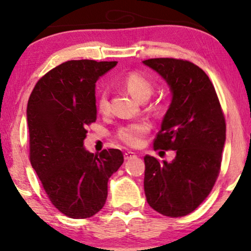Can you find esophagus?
<instances>
[{"mask_svg": "<svg viewBox=\"0 0 251 251\" xmlns=\"http://www.w3.org/2000/svg\"><path fill=\"white\" fill-rule=\"evenodd\" d=\"M136 156H137L136 153H133V152H126V153H125V159H126V160L135 159Z\"/></svg>", "mask_w": 251, "mask_h": 251, "instance_id": "34e87169", "label": "esophagus"}]
</instances>
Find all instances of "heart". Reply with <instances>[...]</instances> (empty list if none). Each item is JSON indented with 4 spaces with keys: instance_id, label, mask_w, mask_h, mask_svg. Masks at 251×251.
<instances>
[{
    "instance_id": "b5f03b06",
    "label": "heart",
    "mask_w": 251,
    "mask_h": 251,
    "mask_svg": "<svg viewBox=\"0 0 251 251\" xmlns=\"http://www.w3.org/2000/svg\"><path fill=\"white\" fill-rule=\"evenodd\" d=\"M126 89L140 100H146L153 91V82L145 75L138 72H131L123 78ZM97 108L101 114H108L111 111V102L106 90H102L98 96ZM150 131V126L146 122L139 121L129 123L118 130L116 137L123 144L130 147H138L143 143L144 136Z\"/></svg>"
}]
</instances>
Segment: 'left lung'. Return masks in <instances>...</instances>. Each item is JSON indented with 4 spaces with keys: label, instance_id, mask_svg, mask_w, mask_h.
<instances>
[{
    "label": "left lung",
    "instance_id": "obj_1",
    "mask_svg": "<svg viewBox=\"0 0 251 251\" xmlns=\"http://www.w3.org/2000/svg\"><path fill=\"white\" fill-rule=\"evenodd\" d=\"M169 85L171 104L154 139V150H173L168 163L146 155L144 190L154 210L168 217L194 211L217 179L226 125L208 75L187 60L154 58L143 61Z\"/></svg>",
    "mask_w": 251,
    "mask_h": 251
}]
</instances>
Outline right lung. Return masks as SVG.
I'll use <instances>...</instances> for the list:
<instances>
[{
  "instance_id": "1",
  "label": "right lung",
  "mask_w": 251,
  "mask_h": 251,
  "mask_svg": "<svg viewBox=\"0 0 251 251\" xmlns=\"http://www.w3.org/2000/svg\"><path fill=\"white\" fill-rule=\"evenodd\" d=\"M118 61L70 60L37 81L27 104L29 159L51 203L71 218L104 207L109 177L123 163L120 150L90 153L85 126L97 119L96 82Z\"/></svg>"
}]
</instances>
